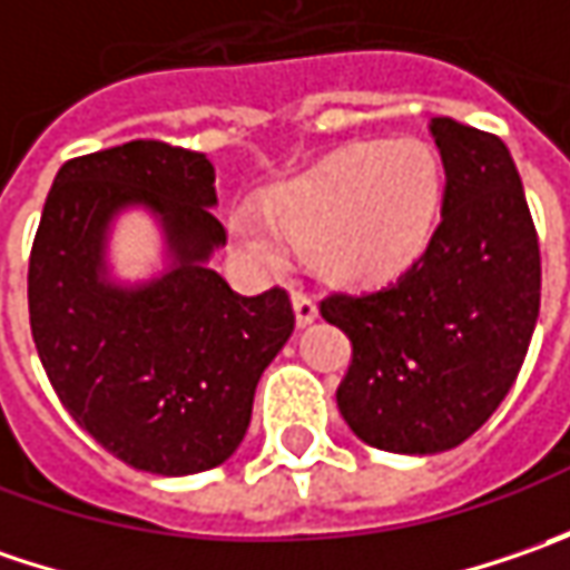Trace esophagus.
Here are the masks:
<instances>
[{"instance_id":"esophagus-1","label":"esophagus","mask_w":570,"mask_h":570,"mask_svg":"<svg viewBox=\"0 0 570 570\" xmlns=\"http://www.w3.org/2000/svg\"><path fill=\"white\" fill-rule=\"evenodd\" d=\"M292 304H295L297 326H307V323H314V320H317V301H314L311 292L295 288V292H292Z\"/></svg>"}]
</instances>
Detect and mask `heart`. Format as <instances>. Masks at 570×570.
Instances as JSON below:
<instances>
[{"mask_svg":"<svg viewBox=\"0 0 570 570\" xmlns=\"http://www.w3.org/2000/svg\"><path fill=\"white\" fill-rule=\"evenodd\" d=\"M441 206V167L419 139L352 145L269 199L273 222L237 215L234 234L256 266L278 273L292 247L323 250L330 273L383 282L425 250Z\"/></svg>","mask_w":570,"mask_h":570,"instance_id":"b5f03b06","label":"heart"}]
</instances>
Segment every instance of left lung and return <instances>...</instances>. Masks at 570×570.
I'll return each mask as SVG.
<instances>
[{"mask_svg":"<svg viewBox=\"0 0 570 570\" xmlns=\"http://www.w3.org/2000/svg\"><path fill=\"white\" fill-rule=\"evenodd\" d=\"M431 136L448 187L425 253L377 292L320 301L352 340L342 419L390 453H441L485 425L539 317V237L508 145L450 117Z\"/></svg>","mask_w":570,"mask_h":570,"instance_id":"left-lung-1","label":"left lung"}]
</instances>
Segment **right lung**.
<instances>
[{
    "label": "right lung",
    "instance_id": "obj_1",
    "mask_svg": "<svg viewBox=\"0 0 570 570\" xmlns=\"http://www.w3.org/2000/svg\"><path fill=\"white\" fill-rule=\"evenodd\" d=\"M215 167L167 142L59 167L28 263L31 336L59 403L132 470L189 475L225 463L250 425L263 371L295 330L285 288L244 297L206 259L228 240ZM126 205L163 218L175 269L142 289L102 278V234Z\"/></svg>",
    "mask_w": 570,
    "mask_h": 570
}]
</instances>
